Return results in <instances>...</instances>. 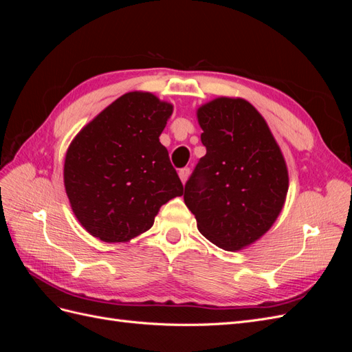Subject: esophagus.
I'll return each mask as SVG.
<instances>
[{
    "label": "esophagus",
    "instance_id": "1",
    "mask_svg": "<svg viewBox=\"0 0 352 352\" xmlns=\"http://www.w3.org/2000/svg\"><path fill=\"white\" fill-rule=\"evenodd\" d=\"M189 173H190V170L188 167H184V168L179 170V177H180V180H182V184L186 182L188 177H189Z\"/></svg>",
    "mask_w": 352,
    "mask_h": 352
}]
</instances>
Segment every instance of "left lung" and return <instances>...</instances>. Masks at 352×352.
<instances>
[{"instance_id": "obj_1", "label": "left lung", "mask_w": 352, "mask_h": 352, "mask_svg": "<svg viewBox=\"0 0 352 352\" xmlns=\"http://www.w3.org/2000/svg\"><path fill=\"white\" fill-rule=\"evenodd\" d=\"M197 117L207 154L185 185V204L210 242L239 251L280 214L289 186L285 158L248 101L220 97L201 105Z\"/></svg>"}]
</instances>
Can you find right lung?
Wrapping results in <instances>:
<instances>
[{"label":"right lung","instance_id":"1","mask_svg":"<svg viewBox=\"0 0 352 352\" xmlns=\"http://www.w3.org/2000/svg\"><path fill=\"white\" fill-rule=\"evenodd\" d=\"M173 105L150 92H127L72 141L65 188L92 236L127 242L154 225L163 204L184 194L160 135Z\"/></svg>","mask_w":352,"mask_h":352}]
</instances>
